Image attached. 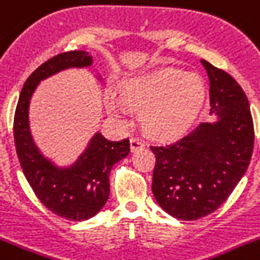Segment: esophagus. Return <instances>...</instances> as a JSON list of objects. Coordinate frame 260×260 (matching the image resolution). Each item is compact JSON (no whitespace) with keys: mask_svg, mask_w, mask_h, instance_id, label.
<instances>
[{"mask_svg":"<svg viewBox=\"0 0 260 260\" xmlns=\"http://www.w3.org/2000/svg\"><path fill=\"white\" fill-rule=\"evenodd\" d=\"M144 147H145V143H144L143 140H140V139H136V137H132V139H131V150H132V152H136V150H139V149H143Z\"/></svg>","mask_w":260,"mask_h":260,"instance_id":"esophagus-1","label":"esophagus"}]
</instances>
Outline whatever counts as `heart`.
Segmentation results:
<instances>
[{"label":"heart","instance_id":"1","mask_svg":"<svg viewBox=\"0 0 260 260\" xmlns=\"http://www.w3.org/2000/svg\"><path fill=\"white\" fill-rule=\"evenodd\" d=\"M206 98V87L200 75L174 70L145 74L125 80L121 99L126 104L144 108V128L157 137H174L191 126ZM113 116L124 117L125 107L117 98H107Z\"/></svg>","mask_w":260,"mask_h":260}]
</instances>
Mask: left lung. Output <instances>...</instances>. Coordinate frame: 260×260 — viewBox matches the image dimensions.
Segmentation results:
<instances>
[{"label":"left lung","instance_id":"left-lung-1","mask_svg":"<svg viewBox=\"0 0 260 260\" xmlns=\"http://www.w3.org/2000/svg\"><path fill=\"white\" fill-rule=\"evenodd\" d=\"M210 82V115L176 141L152 145L156 165L152 191L172 217L196 221L217 210L243 177L254 148V123L237 80L201 59Z\"/></svg>","mask_w":260,"mask_h":260}]
</instances>
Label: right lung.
I'll use <instances>...</instances> for the list:
<instances>
[{
	"label": "right lung",
	"instance_id": "obj_1",
	"mask_svg": "<svg viewBox=\"0 0 260 260\" xmlns=\"http://www.w3.org/2000/svg\"><path fill=\"white\" fill-rule=\"evenodd\" d=\"M92 64L87 51H67L52 56L27 78L14 115V143L26 180L39 201L54 214L69 221H86L96 215L110 197V173L129 153V140L110 141L96 132L86 150L70 167L47 160L32 140L29 104L39 82L67 69Z\"/></svg>",
	"mask_w": 260,
	"mask_h": 260
}]
</instances>
